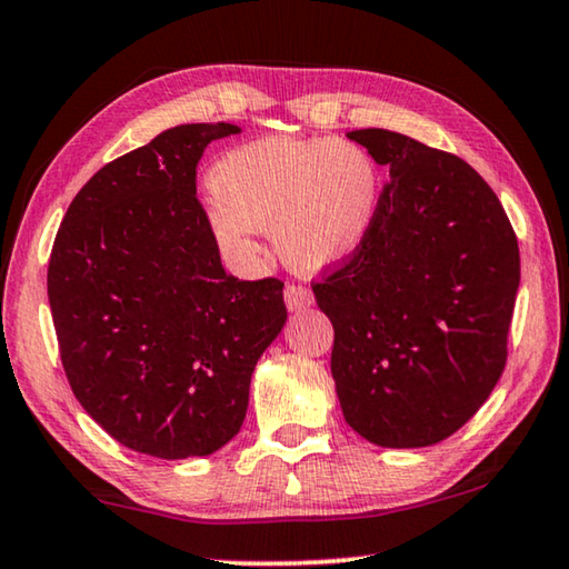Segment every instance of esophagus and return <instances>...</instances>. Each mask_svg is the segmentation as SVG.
Listing matches in <instances>:
<instances>
[{
	"mask_svg": "<svg viewBox=\"0 0 569 569\" xmlns=\"http://www.w3.org/2000/svg\"><path fill=\"white\" fill-rule=\"evenodd\" d=\"M283 298H286L288 311H303V308L313 306V293L303 286H286Z\"/></svg>",
	"mask_w": 569,
	"mask_h": 569,
	"instance_id": "esophagus-1",
	"label": "esophagus"
}]
</instances>
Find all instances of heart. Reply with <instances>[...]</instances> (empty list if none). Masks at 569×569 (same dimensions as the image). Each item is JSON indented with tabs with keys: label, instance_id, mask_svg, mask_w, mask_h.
<instances>
[{
	"label": "heart",
	"instance_id": "b5f03b06",
	"mask_svg": "<svg viewBox=\"0 0 569 569\" xmlns=\"http://www.w3.org/2000/svg\"><path fill=\"white\" fill-rule=\"evenodd\" d=\"M203 218L233 266L253 263L271 230L278 256L319 276L359 253L379 216L381 176L351 140L268 134L243 142L210 168Z\"/></svg>",
	"mask_w": 569,
	"mask_h": 569
}]
</instances>
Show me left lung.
Here are the masks:
<instances>
[{"mask_svg": "<svg viewBox=\"0 0 569 569\" xmlns=\"http://www.w3.org/2000/svg\"><path fill=\"white\" fill-rule=\"evenodd\" d=\"M346 138L389 168V186L359 253L313 283L333 323L336 393L371 445L431 447L465 427L502 377L517 238L461 158L381 128Z\"/></svg>", "mask_w": 569, "mask_h": 569, "instance_id": "obj_1", "label": "left lung"}]
</instances>
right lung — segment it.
<instances>
[{"label":"right lung","instance_id":"right-lung-1","mask_svg":"<svg viewBox=\"0 0 569 569\" xmlns=\"http://www.w3.org/2000/svg\"><path fill=\"white\" fill-rule=\"evenodd\" d=\"M236 132L230 122L160 132L94 172L57 230L47 296L67 381L140 455L226 447L286 323L283 283L228 276L196 198L203 150Z\"/></svg>","mask_w":569,"mask_h":569}]
</instances>
